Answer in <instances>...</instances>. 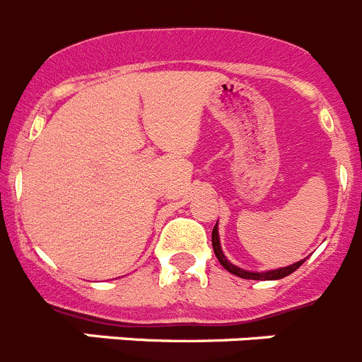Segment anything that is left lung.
<instances>
[{"instance_id": "8db88e82", "label": "left lung", "mask_w": 362, "mask_h": 362, "mask_svg": "<svg viewBox=\"0 0 362 362\" xmlns=\"http://www.w3.org/2000/svg\"><path fill=\"white\" fill-rule=\"evenodd\" d=\"M212 246H214V252H216V257L219 259L221 267L226 268L230 274L233 276L243 277V279H254V281H274V279H283V277L290 276L292 272H296L300 264L305 263V259L299 261V263H293L290 267H284V268H277V270H268V272H248V270H243V268L235 267L225 257L223 250H221V243H219V232H217V225L214 226L212 230Z\"/></svg>"}]
</instances>
